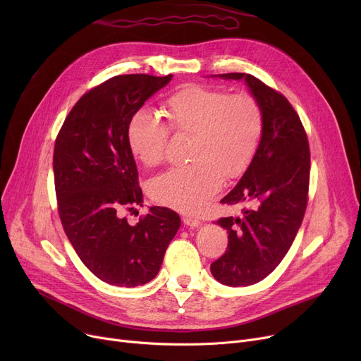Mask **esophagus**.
Returning a JSON list of instances; mask_svg holds the SVG:
<instances>
[{"label": "esophagus", "mask_w": 361, "mask_h": 361, "mask_svg": "<svg viewBox=\"0 0 361 361\" xmlns=\"http://www.w3.org/2000/svg\"><path fill=\"white\" fill-rule=\"evenodd\" d=\"M183 222H184L187 226H190V228H196V226H200V225H202V221H200L199 218H196V216H192V215H185V216L183 218Z\"/></svg>", "instance_id": "1"}]
</instances>
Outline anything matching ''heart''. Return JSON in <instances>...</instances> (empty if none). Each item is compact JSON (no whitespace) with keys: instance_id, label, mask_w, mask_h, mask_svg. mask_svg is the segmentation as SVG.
<instances>
[{"instance_id":"obj_1","label":"heart","mask_w":361,"mask_h":361,"mask_svg":"<svg viewBox=\"0 0 361 361\" xmlns=\"http://www.w3.org/2000/svg\"><path fill=\"white\" fill-rule=\"evenodd\" d=\"M169 128L192 136L184 166L169 169L150 183L157 203L180 212H197L225 180L238 178L256 157L263 136V111L250 94H226L199 85L184 86L162 104ZM128 147L143 165L165 159L166 126L149 109L133 114L127 126Z\"/></svg>"}]
</instances>
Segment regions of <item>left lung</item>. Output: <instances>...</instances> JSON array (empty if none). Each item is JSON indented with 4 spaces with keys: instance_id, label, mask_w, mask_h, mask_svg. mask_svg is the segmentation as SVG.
<instances>
[{
    "instance_id": "obj_1",
    "label": "left lung",
    "mask_w": 361,
    "mask_h": 361,
    "mask_svg": "<svg viewBox=\"0 0 361 361\" xmlns=\"http://www.w3.org/2000/svg\"><path fill=\"white\" fill-rule=\"evenodd\" d=\"M211 78L243 80L263 111V136L250 166L221 202L247 204L240 216L221 218L226 252L211 264L216 281L247 287L267 278L290 250L307 206L310 150L300 117L286 97L252 74Z\"/></svg>"
}]
</instances>
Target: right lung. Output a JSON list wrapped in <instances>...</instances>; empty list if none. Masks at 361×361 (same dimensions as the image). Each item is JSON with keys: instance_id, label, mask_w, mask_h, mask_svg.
Instances as JSON below:
<instances>
[{"instance_id": "obj_1", "label": "right lung", "mask_w": 361, "mask_h": 361, "mask_svg": "<svg viewBox=\"0 0 361 361\" xmlns=\"http://www.w3.org/2000/svg\"><path fill=\"white\" fill-rule=\"evenodd\" d=\"M173 74L116 75L93 87L67 116L54 149V180L64 231L86 268L104 282L137 287L154 279L180 228L178 214L152 206L130 225L124 209L143 206L127 142L133 114Z\"/></svg>"}]
</instances>
